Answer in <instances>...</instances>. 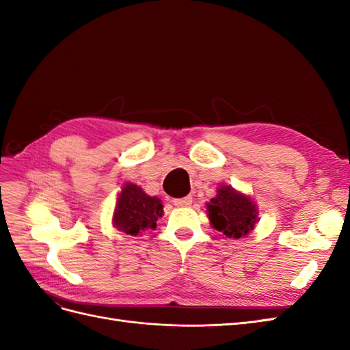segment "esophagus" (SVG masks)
Returning a JSON list of instances; mask_svg holds the SVG:
<instances>
[{"label": "esophagus", "instance_id": "34e87169", "mask_svg": "<svg viewBox=\"0 0 350 350\" xmlns=\"http://www.w3.org/2000/svg\"><path fill=\"white\" fill-rule=\"evenodd\" d=\"M193 203V197L191 196H187V197H183V198H175L174 200V204L176 207H188L191 206Z\"/></svg>", "mask_w": 350, "mask_h": 350}]
</instances>
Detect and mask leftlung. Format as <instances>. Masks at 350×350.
<instances>
[{"instance_id": "1", "label": "left lung", "mask_w": 350, "mask_h": 350, "mask_svg": "<svg viewBox=\"0 0 350 350\" xmlns=\"http://www.w3.org/2000/svg\"><path fill=\"white\" fill-rule=\"evenodd\" d=\"M207 206L210 224L228 238H243L256 226L258 210L254 201L229 185H220Z\"/></svg>"}]
</instances>
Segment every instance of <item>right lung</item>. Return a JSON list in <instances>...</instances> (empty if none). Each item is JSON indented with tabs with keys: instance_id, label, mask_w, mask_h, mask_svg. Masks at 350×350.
<instances>
[{
	"instance_id": "add662e5",
	"label": "right lung",
	"mask_w": 350,
	"mask_h": 350,
	"mask_svg": "<svg viewBox=\"0 0 350 350\" xmlns=\"http://www.w3.org/2000/svg\"><path fill=\"white\" fill-rule=\"evenodd\" d=\"M163 213L161 198L147 196L133 183H126L116 198L113 226L126 235H139L146 229H156V220Z\"/></svg>"
}]
</instances>
